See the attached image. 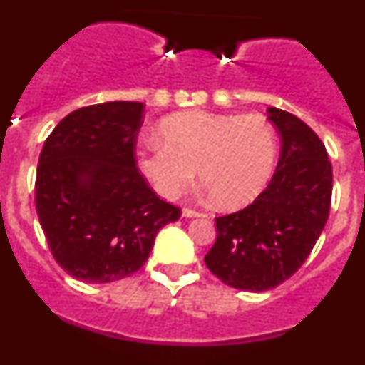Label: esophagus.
Segmentation results:
<instances>
[{"label":"esophagus","mask_w":365,"mask_h":365,"mask_svg":"<svg viewBox=\"0 0 365 365\" xmlns=\"http://www.w3.org/2000/svg\"><path fill=\"white\" fill-rule=\"evenodd\" d=\"M182 215L187 217V219H192V217H201V215H203V213L196 212V210H192V208H183L182 210Z\"/></svg>","instance_id":"34e87169"}]
</instances>
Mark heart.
Listing matches in <instances>:
<instances>
[{"label": "heart", "mask_w": 365, "mask_h": 365, "mask_svg": "<svg viewBox=\"0 0 365 365\" xmlns=\"http://www.w3.org/2000/svg\"><path fill=\"white\" fill-rule=\"evenodd\" d=\"M160 139L135 148L139 171L164 200L190 185L194 169L220 206L251 203L270 180L277 157L274 127L261 114L187 111L159 125Z\"/></svg>", "instance_id": "1"}]
</instances>
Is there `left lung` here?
Returning a JSON list of instances; mask_svg holds the SVG:
<instances>
[{
    "instance_id": "1",
    "label": "left lung",
    "mask_w": 365,
    "mask_h": 365,
    "mask_svg": "<svg viewBox=\"0 0 365 365\" xmlns=\"http://www.w3.org/2000/svg\"><path fill=\"white\" fill-rule=\"evenodd\" d=\"M282 146L267 189L237 213L217 217L208 270L231 288L267 292L292 277L318 242L332 201V164L318 135L293 114L268 109Z\"/></svg>"
}]
</instances>
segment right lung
I'll use <instances>...</instances> for the list:
<instances>
[{"mask_svg":"<svg viewBox=\"0 0 365 365\" xmlns=\"http://www.w3.org/2000/svg\"><path fill=\"white\" fill-rule=\"evenodd\" d=\"M141 102L76 109L43 143L35 206L54 259L73 279L120 281L148 259L157 233L180 219L146 185L134 150Z\"/></svg>","mask_w":365,"mask_h":365,"instance_id":"add662e5","label":"right lung"}]
</instances>
